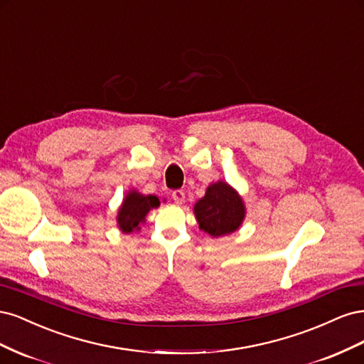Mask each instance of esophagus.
Returning a JSON list of instances; mask_svg holds the SVG:
<instances>
[{
	"mask_svg": "<svg viewBox=\"0 0 364 364\" xmlns=\"http://www.w3.org/2000/svg\"><path fill=\"white\" fill-rule=\"evenodd\" d=\"M171 197H173V200H174V203H176V205H182V203L185 202V193H183L182 190H176V191H173Z\"/></svg>",
	"mask_w": 364,
	"mask_h": 364,
	"instance_id": "1",
	"label": "esophagus"
}]
</instances>
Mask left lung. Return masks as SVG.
Wrapping results in <instances>:
<instances>
[{
  "label": "left lung",
  "instance_id": "left-lung-1",
  "mask_svg": "<svg viewBox=\"0 0 364 364\" xmlns=\"http://www.w3.org/2000/svg\"><path fill=\"white\" fill-rule=\"evenodd\" d=\"M199 228L213 238L235 232L246 218V205L238 191L225 181L213 182L194 205Z\"/></svg>",
  "mask_w": 364,
  "mask_h": 364
}]
</instances>
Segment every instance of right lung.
Returning <instances> with one entry per match:
<instances>
[{"instance_id":"1","label":"right lung","mask_w":364,"mask_h":364,"mask_svg":"<svg viewBox=\"0 0 364 364\" xmlns=\"http://www.w3.org/2000/svg\"><path fill=\"white\" fill-rule=\"evenodd\" d=\"M165 202V199L162 200ZM161 200L155 194H141L138 190L132 188L126 193L117 213V225L123 234H132L139 230L142 223H146V217L151 209L159 208Z\"/></svg>"}]
</instances>
